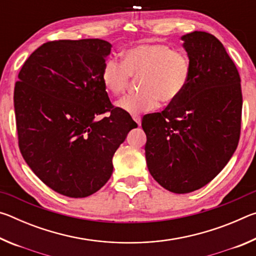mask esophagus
Segmentation results:
<instances>
[{"mask_svg":"<svg viewBox=\"0 0 256 256\" xmlns=\"http://www.w3.org/2000/svg\"><path fill=\"white\" fill-rule=\"evenodd\" d=\"M133 120L138 125V126H140V125H141V118H140V116L134 115V116H133Z\"/></svg>","mask_w":256,"mask_h":256,"instance_id":"34e87169","label":"esophagus"}]
</instances>
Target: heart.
Segmentation results:
<instances>
[{
    "mask_svg": "<svg viewBox=\"0 0 256 256\" xmlns=\"http://www.w3.org/2000/svg\"><path fill=\"white\" fill-rule=\"evenodd\" d=\"M188 56L164 44H138L122 53V60H107L102 70L104 88L118 97L128 88L131 78L138 79L140 92L123 97L118 107L131 115L154 110L159 102L178 99L190 80Z\"/></svg>",
    "mask_w": 256,
    "mask_h": 256,
    "instance_id": "1",
    "label": "heart"
}]
</instances>
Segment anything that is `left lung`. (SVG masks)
Here are the masks:
<instances>
[{
    "instance_id": "8db88e82",
    "label": "left lung",
    "mask_w": 256,
    "mask_h": 256,
    "mask_svg": "<svg viewBox=\"0 0 256 256\" xmlns=\"http://www.w3.org/2000/svg\"><path fill=\"white\" fill-rule=\"evenodd\" d=\"M182 40L190 84L162 112L142 118L150 174L177 194L203 188L226 166L240 141L242 107L240 73L220 40L206 32Z\"/></svg>"
}]
</instances>
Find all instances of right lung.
Masks as SVG:
<instances>
[{"label": "right lung", "instance_id": "obj_1", "mask_svg": "<svg viewBox=\"0 0 256 256\" xmlns=\"http://www.w3.org/2000/svg\"><path fill=\"white\" fill-rule=\"evenodd\" d=\"M110 47L98 38L47 42L24 63L16 82L20 152L62 196L86 198L100 190L112 176L115 151L138 126L102 86Z\"/></svg>", "mask_w": 256, "mask_h": 256}]
</instances>
